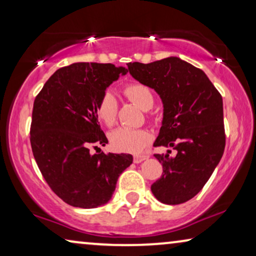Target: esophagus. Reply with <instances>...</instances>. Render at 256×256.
Masks as SVG:
<instances>
[{"label": "esophagus", "instance_id": "obj_1", "mask_svg": "<svg viewBox=\"0 0 256 256\" xmlns=\"http://www.w3.org/2000/svg\"><path fill=\"white\" fill-rule=\"evenodd\" d=\"M148 157L149 156H146V155H136V156H134V162L141 163V162H143V160H148Z\"/></svg>", "mask_w": 256, "mask_h": 256}]
</instances>
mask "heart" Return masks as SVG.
I'll return each instance as SVG.
<instances>
[{
  "label": "heart",
  "mask_w": 256,
  "mask_h": 256,
  "mask_svg": "<svg viewBox=\"0 0 256 256\" xmlns=\"http://www.w3.org/2000/svg\"><path fill=\"white\" fill-rule=\"evenodd\" d=\"M124 94L128 100L141 108L149 110L155 99L149 87L140 82H129L124 87ZM118 104L116 98L110 90H106L98 101L96 113L99 120L107 127H112L116 121ZM150 134L143 129L118 128L110 134V143L113 150L118 152L138 154L149 144Z\"/></svg>",
  "instance_id": "heart-1"
}]
</instances>
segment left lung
<instances>
[{"instance_id": "obj_1", "label": "left lung", "mask_w": 256, "mask_h": 256, "mask_svg": "<svg viewBox=\"0 0 256 256\" xmlns=\"http://www.w3.org/2000/svg\"><path fill=\"white\" fill-rule=\"evenodd\" d=\"M134 79L155 90L163 102L162 127L155 146L163 174L152 185L160 202L177 205L194 198L211 177L225 150L222 98L200 68L178 57L142 64L128 62Z\"/></svg>"}]
</instances>
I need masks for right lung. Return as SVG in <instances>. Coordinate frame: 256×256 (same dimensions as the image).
Instances as JSON below:
<instances>
[{
	"label": "right lung",
	"instance_id": "right-lung-1",
	"mask_svg": "<svg viewBox=\"0 0 256 256\" xmlns=\"http://www.w3.org/2000/svg\"><path fill=\"white\" fill-rule=\"evenodd\" d=\"M113 64L74 62L52 74L32 110L30 142L44 180L66 204L94 208L112 199L120 174L132 163L129 154H90L104 146L96 104L107 87L127 74Z\"/></svg>",
	"mask_w": 256,
	"mask_h": 256
}]
</instances>
